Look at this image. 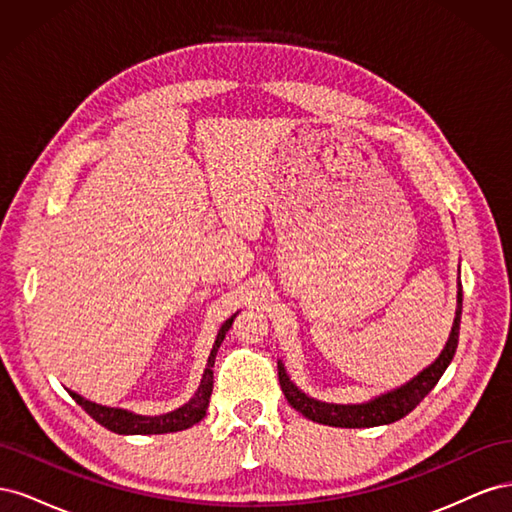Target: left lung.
Returning <instances> with one entry per match:
<instances>
[{
  "label": "left lung",
  "instance_id": "obj_1",
  "mask_svg": "<svg viewBox=\"0 0 512 512\" xmlns=\"http://www.w3.org/2000/svg\"><path fill=\"white\" fill-rule=\"evenodd\" d=\"M461 284L457 292V314L453 322L451 337H448L446 348L438 356V361L429 365L425 371H421L416 378H412L408 384L401 386L397 391L386 393L382 397H376L374 401H367V404H356V406H337V404H324V401H316L301 393L297 386H294L286 374L282 363H277V376H280L282 391L288 399V404L301 412L305 418L314 423L331 425V427H378V425H389L410 414L421 401L427 397V393L438 384L442 374L446 371L448 363L453 361L457 344H459V322H461Z\"/></svg>",
  "mask_w": 512,
  "mask_h": 512
}]
</instances>
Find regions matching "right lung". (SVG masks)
Wrapping results in <instances>:
<instances>
[{"label":"right lung","mask_w":512,"mask_h":512,"mask_svg":"<svg viewBox=\"0 0 512 512\" xmlns=\"http://www.w3.org/2000/svg\"><path fill=\"white\" fill-rule=\"evenodd\" d=\"M237 316V314H235ZM235 316H230L215 337L213 350L209 354L207 361V369L203 374V380H200V386L196 395L188 401V404L181 406L175 412L168 414H160V416H141V414H132L128 410H119V408H106V406H98L94 401H87L81 395H76L72 391H68L72 395V399L79 404L96 423H100L102 427L111 429L115 433H126V436H136V433H173V431H183L192 425H196L198 421H203L207 408H209V397L213 391V363H215V354H218L220 344L224 342L226 331L230 329L232 320Z\"/></svg>","instance_id":"right-lung-1"}]
</instances>
